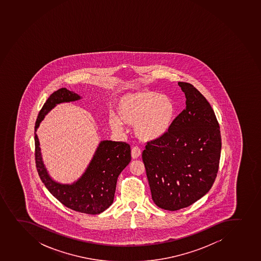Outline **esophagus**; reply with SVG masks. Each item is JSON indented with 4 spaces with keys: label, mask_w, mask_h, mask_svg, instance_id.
I'll list each match as a JSON object with an SVG mask.
<instances>
[{
    "label": "esophagus",
    "mask_w": 261,
    "mask_h": 261,
    "mask_svg": "<svg viewBox=\"0 0 261 261\" xmlns=\"http://www.w3.org/2000/svg\"><path fill=\"white\" fill-rule=\"evenodd\" d=\"M131 155H132V158L134 160H136V159H138V158L140 157V155H141L140 149L139 148L138 146H135V147L132 149V151H131Z\"/></svg>",
    "instance_id": "34e87169"
}]
</instances>
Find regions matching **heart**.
<instances>
[{"mask_svg":"<svg viewBox=\"0 0 261 261\" xmlns=\"http://www.w3.org/2000/svg\"><path fill=\"white\" fill-rule=\"evenodd\" d=\"M118 117L111 115L109 124L113 131L121 132L123 123L134 126L139 140L151 142L162 138L173 123L176 107L168 95L152 90L127 93L119 99Z\"/></svg>","mask_w":261,"mask_h":261,"instance_id":"1","label":"heart"}]
</instances>
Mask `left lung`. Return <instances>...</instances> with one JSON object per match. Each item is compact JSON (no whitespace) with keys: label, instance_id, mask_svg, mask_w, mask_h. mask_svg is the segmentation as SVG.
Wrapping results in <instances>:
<instances>
[{"label":"left lung","instance_id":"1","mask_svg":"<svg viewBox=\"0 0 261 261\" xmlns=\"http://www.w3.org/2000/svg\"><path fill=\"white\" fill-rule=\"evenodd\" d=\"M178 85L186 97L185 110L168 132L147 142L142 152L151 198L170 211L193 204L211 190L222 149L220 126L210 102L192 84Z\"/></svg>","mask_w":261,"mask_h":261}]
</instances>
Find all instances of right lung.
<instances>
[{
	"label": "right lung",
	"mask_w": 261,
	"mask_h": 261,
	"mask_svg": "<svg viewBox=\"0 0 261 261\" xmlns=\"http://www.w3.org/2000/svg\"><path fill=\"white\" fill-rule=\"evenodd\" d=\"M81 99L76 93L62 88L48 97L37 118L36 132L45 115L61 102ZM35 163L39 177L62 204L72 211L89 215L103 212L112 204L119 175L131 161L130 146L122 141L103 140L99 144L90 166L80 178L72 185H61L48 175L43 164L38 136L35 134Z\"/></svg>",
	"instance_id": "1"
}]
</instances>
